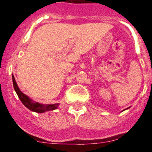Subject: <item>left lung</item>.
I'll return each mask as SVG.
<instances>
[{
    "mask_svg": "<svg viewBox=\"0 0 152 152\" xmlns=\"http://www.w3.org/2000/svg\"><path fill=\"white\" fill-rule=\"evenodd\" d=\"M129 108H130V107H129V108H126V109H124V110H123V111H121V112H122V111H125V110H126V109H129Z\"/></svg>",
    "mask_w": 152,
    "mask_h": 152,
    "instance_id": "1",
    "label": "left lung"
}]
</instances>
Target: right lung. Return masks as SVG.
<instances>
[{"mask_svg":"<svg viewBox=\"0 0 152 152\" xmlns=\"http://www.w3.org/2000/svg\"><path fill=\"white\" fill-rule=\"evenodd\" d=\"M12 79H13V88H14L15 91L16 92L18 98L20 99V102L23 103L26 108H28L31 111H34L36 113H44L46 111H53V110L56 109L58 107L59 104H43L41 103L36 102L33 101L31 98H29L27 95L23 94L20 88H18V84L15 81L14 76L12 74Z\"/></svg>","mask_w":152,"mask_h":152,"instance_id":"1","label":"right lung"}]
</instances>
